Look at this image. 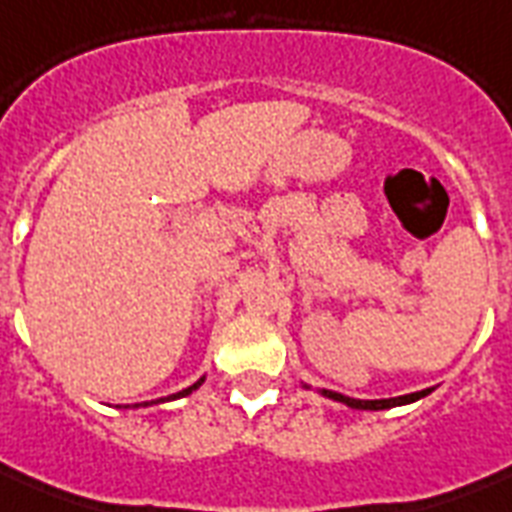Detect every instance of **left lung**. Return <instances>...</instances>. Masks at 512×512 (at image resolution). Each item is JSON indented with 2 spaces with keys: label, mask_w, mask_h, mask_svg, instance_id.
<instances>
[{
  "label": "left lung",
  "mask_w": 512,
  "mask_h": 512,
  "mask_svg": "<svg viewBox=\"0 0 512 512\" xmlns=\"http://www.w3.org/2000/svg\"><path fill=\"white\" fill-rule=\"evenodd\" d=\"M303 388H311V385H305ZM324 398H332V401H340V404L350 406V409H361V412H380V409H393V406H404V404H414V401H420L428 393H433V388L417 390V393H406V396H396V398H374V401H366V398H350L342 396V393H335V390L321 388L319 390Z\"/></svg>",
  "instance_id": "left-lung-1"
}]
</instances>
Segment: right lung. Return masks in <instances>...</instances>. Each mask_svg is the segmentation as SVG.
<instances>
[{"label":"right lung","mask_w":512,"mask_h":512,"mask_svg":"<svg viewBox=\"0 0 512 512\" xmlns=\"http://www.w3.org/2000/svg\"><path fill=\"white\" fill-rule=\"evenodd\" d=\"M201 382H204V377H199V380L193 382V385H188V388H183V390H177V393H172V396H167V398H156V401H143V404H135V409H140V406H154V404H164V401H175V398H183V396H188V393H193V390L199 388Z\"/></svg>","instance_id":"obj_1"}]
</instances>
